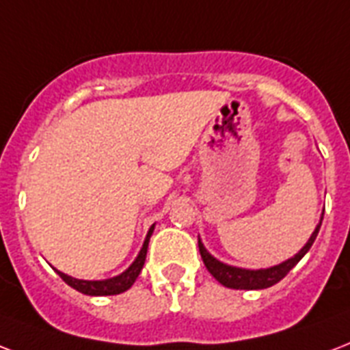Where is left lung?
Returning <instances> with one entry per match:
<instances>
[{
	"instance_id": "1",
	"label": "left lung",
	"mask_w": 350,
	"mask_h": 350,
	"mask_svg": "<svg viewBox=\"0 0 350 350\" xmlns=\"http://www.w3.org/2000/svg\"><path fill=\"white\" fill-rule=\"evenodd\" d=\"M321 222H323V213H321L319 224H317L316 229H314V233L310 234V239L306 240L305 246L301 247L299 252L295 253L293 257L282 260L281 264L270 266V268L247 270V268H239V266H231V264L222 262V260H218L217 257H213V255L205 250L204 242L198 239L200 255L204 258L205 268L209 270L211 275L215 277V279L226 288H233V290H262V288H270L273 286V284H277L282 277H286L288 271L292 270L293 266L299 262L301 258L305 257L306 253H308V250L312 247V244H314L317 233H319Z\"/></svg>"
}]
</instances>
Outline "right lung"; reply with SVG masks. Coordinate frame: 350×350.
Here are the masks:
<instances>
[{
	"mask_svg": "<svg viewBox=\"0 0 350 350\" xmlns=\"http://www.w3.org/2000/svg\"><path fill=\"white\" fill-rule=\"evenodd\" d=\"M154 228H156V224H152L150 229H148V233H146L145 237V242H143V247H141L139 253H137L135 260H133L122 273H119V275L110 277V279H100V281H86V279H75V277L68 275V273H64V271L57 270V268H55V271L62 277L64 281L68 282L69 286L75 288L77 292L84 293V295H117V293L126 292L128 288L135 282V279L139 277L141 270H143V266H145L148 242H150V237L152 233H154Z\"/></svg>",
	"mask_w": 350,
	"mask_h": 350,
	"instance_id": "obj_1",
	"label": "right lung"
}]
</instances>
